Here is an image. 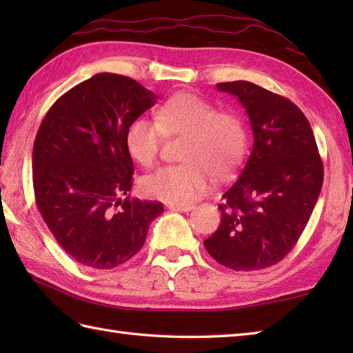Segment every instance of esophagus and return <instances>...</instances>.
Segmentation results:
<instances>
[{"instance_id": "34e87169", "label": "esophagus", "mask_w": 353, "mask_h": 353, "mask_svg": "<svg viewBox=\"0 0 353 353\" xmlns=\"http://www.w3.org/2000/svg\"><path fill=\"white\" fill-rule=\"evenodd\" d=\"M168 208L171 209V211H181V212H188V211H192L194 208V205H191V203H170L168 205Z\"/></svg>"}]
</instances>
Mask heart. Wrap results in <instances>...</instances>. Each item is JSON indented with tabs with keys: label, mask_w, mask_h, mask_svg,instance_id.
<instances>
[{
	"label": "heart",
	"mask_w": 353,
	"mask_h": 353,
	"mask_svg": "<svg viewBox=\"0 0 353 353\" xmlns=\"http://www.w3.org/2000/svg\"><path fill=\"white\" fill-rule=\"evenodd\" d=\"M165 138H185L181 159L142 181V191L168 203H188L211 190L212 174L229 177L243 163L249 133L234 110H216L212 103L192 92H179L154 109V121L132 119L124 142L129 154L152 167Z\"/></svg>",
	"instance_id": "heart-1"
}]
</instances>
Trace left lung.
<instances>
[{
    "mask_svg": "<svg viewBox=\"0 0 353 353\" xmlns=\"http://www.w3.org/2000/svg\"><path fill=\"white\" fill-rule=\"evenodd\" d=\"M216 88L238 97L254 142L241 176L224 192L220 226L203 244L235 272L272 267L306 228L323 185V162L310 121L294 103L244 80Z\"/></svg>",
    "mask_w": 353,
    "mask_h": 353,
    "instance_id": "left-lung-1",
    "label": "left lung"
}]
</instances>
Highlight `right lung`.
<instances>
[{
  "label": "right lung",
  "instance_id": "1",
  "mask_svg": "<svg viewBox=\"0 0 353 353\" xmlns=\"http://www.w3.org/2000/svg\"><path fill=\"white\" fill-rule=\"evenodd\" d=\"M154 103L156 94L137 80L101 72L65 92L42 119L32 156L36 206L81 265L124 264L163 211L161 201L127 196L134 168L125 129Z\"/></svg>",
  "mask_w": 353,
  "mask_h": 353
}]
</instances>
